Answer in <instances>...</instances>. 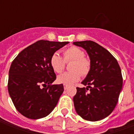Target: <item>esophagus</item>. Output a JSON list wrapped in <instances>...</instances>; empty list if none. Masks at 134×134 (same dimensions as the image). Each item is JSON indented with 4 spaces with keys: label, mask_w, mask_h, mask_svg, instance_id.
Returning <instances> with one entry per match:
<instances>
[{
    "label": "esophagus",
    "mask_w": 134,
    "mask_h": 134,
    "mask_svg": "<svg viewBox=\"0 0 134 134\" xmlns=\"http://www.w3.org/2000/svg\"><path fill=\"white\" fill-rule=\"evenodd\" d=\"M67 87H68V86H67V85H64V90H67Z\"/></svg>",
    "instance_id": "obj_1"
}]
</instances>
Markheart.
I'll list each match as a JSON object with an SVG mask.
<instances>
[{
  "mask_svg": "<svg viewBox=\"0 0 134 134\" xmlns=\"http://www.w3.org/2000/svg\"><path fill=\"white\" fill-rule=\"evenodd\" d=\"M63 58L58 53H54L50 57V65L57 73H61L64 69L65 63L72 61L70 66V72H65L57 77V81L59 84L70 85L80 79L82 75H87L90 70V62L84 57L85 52L78 47H70L63 50Z\"/></svg>",
  "mask_w": 134,
  "mask_h": 134,
  "instance_id": "1",
  "label": "heart"
}]
</instances>
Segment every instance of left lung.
<instances>
[{"mask_svg":"<svg viewBox=\"0 0 134 134\" xmlns=\"http://www.w3.org/2000/svg\"><path fill=\"white\" fill-rule=\"evenodd\" d=\"M86 50L90 59V70L81 83L87 87H77L73 98L77 113L89 121H100L113 112L123 86V77L118 62L110 53L93 41L73 42Z\"/></svg>","mask_w":134,"mask_h":134,"instance_id":"1","label":"left lung"}]
</instances>
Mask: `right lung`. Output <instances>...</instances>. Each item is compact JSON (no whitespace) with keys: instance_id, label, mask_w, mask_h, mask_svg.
Here are the masks:
<instances>
[{"instance_id":"right-lung-1","label":"right lung","mask_w":134,"mask_h":134,"mask_svg":"<svg viewBox=\"0 0 134 134\" xmlns=\"http://www.w3.org/2000/svg\"><path fill=\"white\" fill-rule=\"evenodd\" d=\"M68 43L39 40L22 50L12 62L8 90L16 110L25 117L44 118L57 105L64 86L52 85L56 75L50 57Z\"/></svg>"}]
</instances>
